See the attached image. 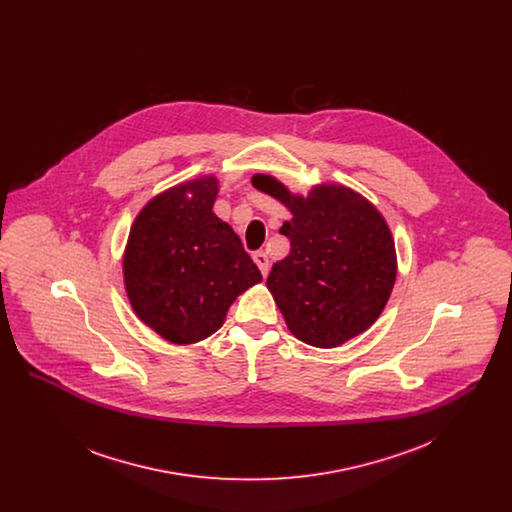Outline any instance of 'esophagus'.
<instances>
[{
	"mask_svg": "<svg viewBox=\"0 0 512 512\" xmlns=\"http://www.w3.org/2000/svg\"><path fill=\"white\" fill-rule=\"evenodd\" d=\"M253 261H255V265L259 267V270H261V274H263V276H267L268 270H270V263H268L267 253H263V251H257V253L253 255Z\"/></svg>",
	"mask_w": 512,
	"mask_h": 512,
	"instance_id": "34e87169",
	"label": "esophagus"
}]
</instances>
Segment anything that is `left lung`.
I'll return each mask as SVG.
<instances>
[{
  "mask_svg": "<svg viewBox=\"0 0 512 512\" xmlns=\"http://www.w3.org/2000/svg\"><path fill=\"white\" fill-rule=\"evenodd\" d=\"M251 184L292 211L280 228L290 255L267 278L297 340L330 349L368 330L390 299L397 259L390 226L363 195L336 184L295 195L274 176Z\"/></svg>",
  "mask_w": 512,
  "mask_h": 512,
  "instance_id": "obj_1",
  "label": "left lung"
}]
</instances>
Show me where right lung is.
<instances>
[{
    "instance_id": "add662e5",
    "label": "right lung",
    "mask_w": 512,
    "mask_h": 512,
    "mask_svg": "<svg viewBox=\"0 0 512 512\" xmlns=\"http://www.w3.org/2000/svg\"><path fill=\"white\" fill-rule=\"evenodd\" d=\"M217 194L219 180L203 176L155 195L124 249L134 313L178 345L215 334L236 297L263 280L242 240L213 213Z\"/></svg>"
}]
</instances>
